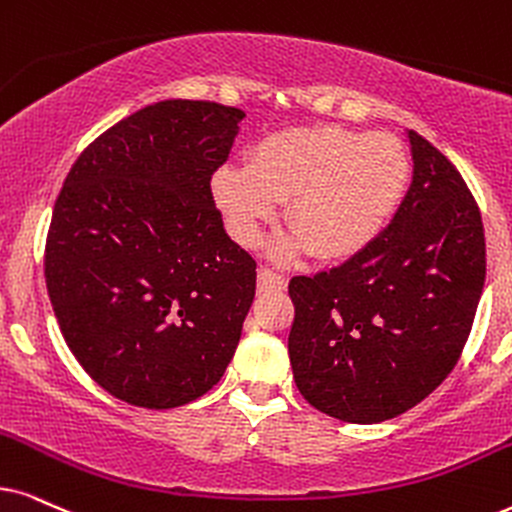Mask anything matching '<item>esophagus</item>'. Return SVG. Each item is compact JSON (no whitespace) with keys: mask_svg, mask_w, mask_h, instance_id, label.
Listing matches in <instances>:
<instances>
[{"mask_svg":"<svg viewBox=\"0 0 512 512\" xmlns=\"http://www.w3.org/2000/svg\"><path fill=\"white\" fill-rule=\"evenodd\" d=\"M283 288H286V278L281 274H276V271L269 267L257 269V290H260V293H278V290Z\"/></svg>","mask_w":512,"mask_h":512,"instance_id":"34e87169","label":"esophagus"}]
</instances>
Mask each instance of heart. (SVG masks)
I'll use <instances>...</instances> for the list:
<instances>
[{"mask_svg": "<svg viewBox=\"0 0 512 512\" xmlns=\"http://www.w3.org/2000/svg\"><path fill=\"white\" fill-rule=\"evenodd\" d=\"M409 179V153L392 134L312 125L257 141L248 167H222L212 191L241 245L260 241L278 200H288L293 234L274 245V255L312 250L321 260H347L383 234Z\"/></svg>", "mask_w": 512, "mask_h": 512, "instance_id": "1", "label": "heart"}]
</instances>
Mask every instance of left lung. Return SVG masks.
Segmentation results:
<instances>
[{
	"label": "left lung",
	"mask_w": 512,
	"mask_h": 512,
	"mask_svg": "<svg viewBox=\"0 0 512 512\" xmlns=\"http://www.w3.org/2000/svg\"><path fill=\"white\" fill-rule=\"evenodd\" d=\"M413 181L364 252L290 278L297 390L345 423H383L435 392L468 342L487 274L477 200L446 155L409 129Z\"/></svg>",
	"instance_id": "left-lung-1"
}]
</instances>
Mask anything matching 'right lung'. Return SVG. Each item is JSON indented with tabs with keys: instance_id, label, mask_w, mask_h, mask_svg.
I'll return each mask as SVG.
<instances>
[{
	"instance_id": "obj_1",
	"label": "right lung",
	"mask_w": 512,
	"mask_h": 512,
	"mask_svg": "<svg viewBox=\"0 0 512 512\" xmlns=\"http://www.w3.org/2000/svg\"><path fill=\"white\" fill-rule=\"evenodd\" d=\"M243 118L215 101L141 108L84 148L56 198L44 278L58 328L132 406L203 397L241 340L257 262L226 236L210 181Z\"/></svg>"
}]
</instances>
